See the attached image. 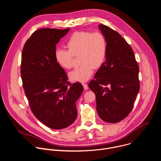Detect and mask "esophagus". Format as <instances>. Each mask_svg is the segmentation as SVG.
I'll return each mask as SVG.
<instances>
[{"label": "esophagus", "mask_w": 161, "mask_h": 161, "mask_svg": "<svg viewBox=\"0 0 161 161\" xmlns=\"http://www.w3.org/2000/svg\"><path fill=\"white\" fill-rule=\"evenodd\" d=\"M83 88L85 90H88V86L87 85V84H85V83H83Z\"/></svg>", "instance_id": "1"}]
</instances>
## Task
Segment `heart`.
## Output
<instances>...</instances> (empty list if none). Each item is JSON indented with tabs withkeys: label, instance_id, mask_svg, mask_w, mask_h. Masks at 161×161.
<instances>
[{
	"label": "heart",
	"instance_id": "heart-1",
	"mask_svg": "<svg viewBox=\"0 0 161 161\" xmlns=\"http://www.w3.org/2000/svg\"><path fill=\"white\" fill-rule=\"evenodd\" d=\"M67 50L57 49L55 52L57 63L65 69L73 66V57H78L79 67L69 73L73 81H87L104 63L107 52L106 41L100 32L81 31L75 32L66 42Z\"/></svg>",
	"mask_w": 161,
	"mask_h": 161
}]
</instances>
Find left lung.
Here are the masks:
<instances>
[{
    "mask_svg": "<svg viewBox=\"0 0 161 161\" xmlns=\"http://www.w3.org/2000/svg\"><path fill=\"white\" fill-rule=\"evenodd\" d=\"M106 41V61L88 87L96 94L99 117L117 123L128 116L140 90L139 66L130 45L117 32L99 25Z\"/></svg>",
    "mask_w": 161,
    "mask_h": 161,
    "instance_id": "obj_1",
    "label": "left lung"
}]
</instances>
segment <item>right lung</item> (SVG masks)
Segmentation results:
<instances>
[{
	"instance_id": "1",
	"label": "right lung",
	"mask_w": 161,
	"mask_h": 161,
	"mask_svg": "<svg viewBox=\"0 0 161 161\" xmlns=\"http://www.w3.org/2000/svg\"><path fill=\"white\" fill-rule=\"evenodd\" d=\"M40 29L26 41L22 51L21 76L34 116L53 129L71 125L77 117L76 102L82 94L80 83H70L56 62V44L69 31Z\"/></svg>"
}]
</instances>
